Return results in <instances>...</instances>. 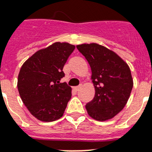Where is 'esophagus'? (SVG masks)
Listing matches in <instances>:
<instances>
[{"mask_svg":"<svg viewBox=\"0 0 152 152\" xmlns=\"http://www.w3.org/2000/svg\"><path fill=\"white\" fill-rule=\"evenodd\" d=\"M81 87H82V85H80V86H76V87H74V90H76V91H79V90L81 89Z\"/></svg>","mask_w":152,"mask_h":152,"instance_id":"34e87169","label":"esophagus"}]
</instances>
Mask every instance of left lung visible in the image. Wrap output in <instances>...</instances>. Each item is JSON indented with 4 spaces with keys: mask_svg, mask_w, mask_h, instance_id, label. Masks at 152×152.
I'll return each instance as SVG.
<instances>
[{
    "mask_svg": "<svg viewBox=\"0 0 152 152\" xmlns=\"http://www.w3.org/2000/svg\"><path fill=\"white\" fill-rule=\"evenodd\" d=\"M90 64L95 87L94 99L86 105L88 114L104 121L123 110L133 88L131 70L115 52L100 45H76Z\"/></svg>",
    "mask_w": 152,
    "mask_h": 152,
    "instance_id": "obj_1",
    "label": "left lung"
}]
</instances>
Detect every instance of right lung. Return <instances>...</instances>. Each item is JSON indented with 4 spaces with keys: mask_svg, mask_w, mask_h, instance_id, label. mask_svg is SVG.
Listing matches in <instances>:
<instances>
[{
    "mask_svg": "<svg viewBox=\"0 0 152 152\" xmlns=\"http://www.w3.org/2000/svg\"><path fill=\"white\" fill-rule=\"evenodd\" d=\"M75 49L73 45L56 42L41 49L22 65L18 89L23 103L39 121H54L62 117L72 93L62 69Z\"/></svg>",
    "mask_w": 152,
    "mask_h": 152,
    "instance_id": "1",
    "label": "right lung"
}]
</instances>
